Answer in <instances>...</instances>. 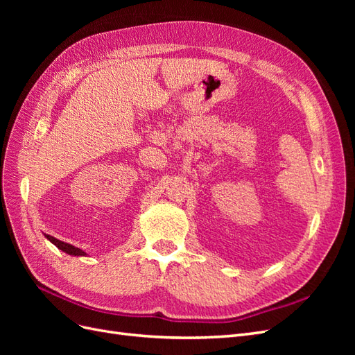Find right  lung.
I'll return each instance as SVG.
<instances>
[{
  "label": "right lung",
  "instance_id": "right-lung-1",
  "mask_svg": "<svg viewBox=\"0 0 355 355\" xmlns=\"http://www.w3.org/2000/svg\"><path fill=\"white\" fill-rule=\"evenodd\" d=\"M46 239H47L51 244H55L59 250L65 252L67 254H71V256H87V253H85V252L81 250V249H78V247H75V245L68 244V243H63V241H60V240H58V239H55V237H51V235H46Z\"/></svg>",
  "mask_w": 355,
  "mask_h": 355
}]
</instances>
